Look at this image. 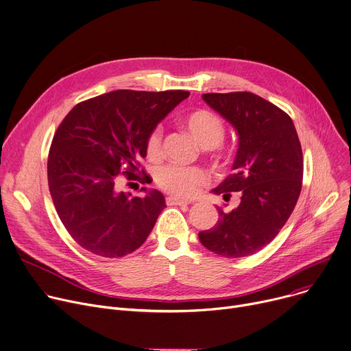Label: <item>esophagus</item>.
<instances>
[{"label":"esophagus","mask_w":351,"mask_h":351,"mask_svg":"<svg viewBox=\"0 0 351 351\" xmlns=\"http://www.w3.org/2000/svg\"><path fill=\"white\" fill-rule=\"evenodd\" d=\"M192 203V200H186V199H180V197H175V196H169L167 197V204L168 206H187Z\"/></svg>","instance_id":"1"}]
</instances>
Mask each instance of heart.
Listing matches in <instances>:
<instances>
[{
	"label": "heart",
	"instance_id": "1",
	"mask_svg": "<svg viewBox=\"0 0 351 351\" xmlns=\"http://www.w3.org/2000/svg\"><path fill=\"white\" fill-rule=\"evenodd\" d=\"M184 127L193 140L204 149H213L218 147L226 138V124L217 114L199 110L189 114L184 120ZM162 129L155 127L147 140V155L149 158H158L161 154ZM207 175L200 168H184L178 165H168L159 169L156 173L158 186L165 192L179 196L192 197L199 189L206 184Z\"/></svg>",
	"mask_w": 351,
	"mask_h": 351
}]
</instances>
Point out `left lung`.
Masks as SVG:
<instances>
[{"label":"left lung","instance_id":"left-lung-1","mask_svg":"<svg viewBox=\"0 0 351 351\" xmlns=\"http://www.w3.org/2000/svg\"><path fill=\"white\" fill-rule=\"evenodd\" d=\"M206 104L232 124L239 147L215 195L238 192L237 208L199 232L204 247L224 258H245L269 245L290 218L302 186V149L291 117L252 92L204 93Z\"/></svg>","mask_w":351,"mask_h":351}]
</instances>
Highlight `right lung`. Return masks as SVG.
I'll return each instance as SVG.
<instances>
[{
	"label": "right lung",
	"instance_id": "obj_1",
	"mask_svg": "<svg viewBox=\"0 0 351 351\" xmlns=\"http://www.w3.org/2000/svg\"><path fill=\"white\" fill-rule=\"evenodd\" d=\"M189 95L119 89L75 105L61 121L47 159L49 189L62 226L80 246L112 259L145 242L165 197L145 187V197L124 193L119 175L148 183L140 169L148 136Z\"/></svg>",
	"mask_w": 351,
	"mask_h": 351
}]
</instances>
